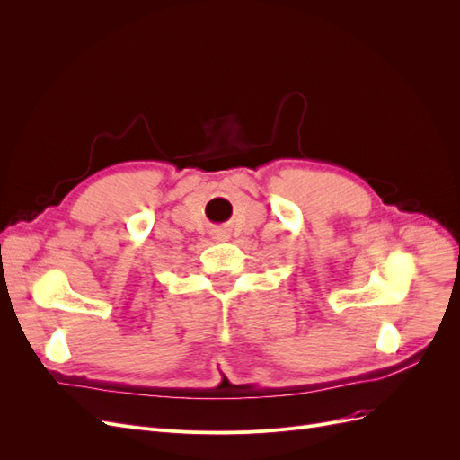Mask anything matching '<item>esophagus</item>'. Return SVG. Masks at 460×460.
I'll use <instances>...</instances> for the list:
<instances>
[{"label":"esophagus","instance_id":"34e87169","mask_svg":"<svg viewBox=\"0 0 460 460\" xmlns=\"http://www.w3.org/2000/svg\"><path fill=\"white\" fill-rule=\"evenodd\" d=\"M215 238L217 240H228V232L226 230H217L215 232Z\"/></svg>","mask_w":460,"mask_h":460}]
</instances>
